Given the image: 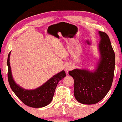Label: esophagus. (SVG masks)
Here are the masks:
<instances>
[{
    "instance_id": "esophagus-1",
    "label": "esophagus",
    "mask_w": 122,
    "mask_h": 122,
    "mask_svg": "<svg viewBox=\"0 0 122 122\" xmlns=\"http://www.w3.org/2000/svg\"><path fill=\"white\" fill-rule=\"evenodd\" d=\"M71 69H72V68H71V66H68V65L65 66V70L66 71H67V72H68V71H70V70H71Z\"/></svg>"
}]
</instances>
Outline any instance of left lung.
<instances>
[{"label": "left lung", "instance_id": "left-lung-1", "mask_svg": "<svg viewBox=\"0 0 122 122\" xmlns=\"http://www.w3.org/2000/svg\"><path fill=\"white\" fill-rule=\"evenodd\" d=\"M100 60L93 72L75 69L69 71L73 78L74 95L79 103L96 104L102 100L110 91L114 79L115 57L110 38L106 33L99 31Z\"/></svg>", "mask_w": 122, "mask_h": 122}]
</instances>
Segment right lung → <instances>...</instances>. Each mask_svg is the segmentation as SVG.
Instances as JSON below:
<instances>
[{
	"mask_svg": "<svg viewBox=\"0 0 122 122\" xmlns=\"http://www.w3.org/2000/svg\"><path fill=\"white\" fill-rule=\"evenodd\" d=\"M9 53L7 58L8 80L10 86L19 99L26 106L33 108H41L46 106L51 103L57 84L66 76L64 71H61L47 81L40 87L28 90L18 85L14 80L10 64Z\"/></svg>",
	"mask_w": 122,
	"mask_h": 122,
	"instance_id": "1",
	"label": "right lung"
}]
</instances>
